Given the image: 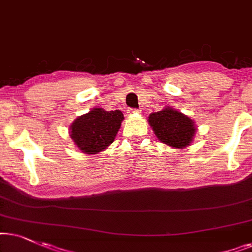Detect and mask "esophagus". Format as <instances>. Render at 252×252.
I'll list each match as a JSON object with an SVG mask.
<instances>
[{"label":"esophagus","mask_w":252,"mask_h":252,"mask_svg":"<svg viewBox=\"0 0 252 252\" xmlns=\"http://www.w3.org/2000/svg\"><path fill=\"white\" fill-rule=\"evenodd\" d=\"M126 113H128V114H138V113H140V110L136 109V108H129L128 110H126Z\"/></svg>","instance_id":"esophagus-1"}]
</instances>
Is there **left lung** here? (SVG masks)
Wrapping results in <instances>:
<instances>
[{
	"instance_id": "left-lung-1",
	"label": "left lung",
	"mask_w": 252,
	"mask_h": 252,
	"mask_svg": "<svg viewBox=\"0 0 252 252\" xmlns=\"http://www.w3.org/2000/svg\"><path fill=\"white\" fill-rule=\"evenodd\" d=\"M149 122L160 142L175 149L190 145L196 131L193 121L190 117L169 107L151 114Z\"/></svg>"
}]
</instances>
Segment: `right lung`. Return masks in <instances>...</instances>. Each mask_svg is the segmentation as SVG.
<instances>
[{"mask_svg": "<svg viewBox=\"0 0 252 252\" xmlns=\"http://www.w3.org/2000/svg\"><path fill=\"white\" fill-rule=\"evenodd\" d=\"M122 120L123 114L120 110L106 112L94 108L71 124L70 136L82 152L95 154L114 142Z\"/></svg>", "mask_w": 252, "mask_h": 252, "instance_id": "add662e5", "label": "right lung"}]
</instances>
